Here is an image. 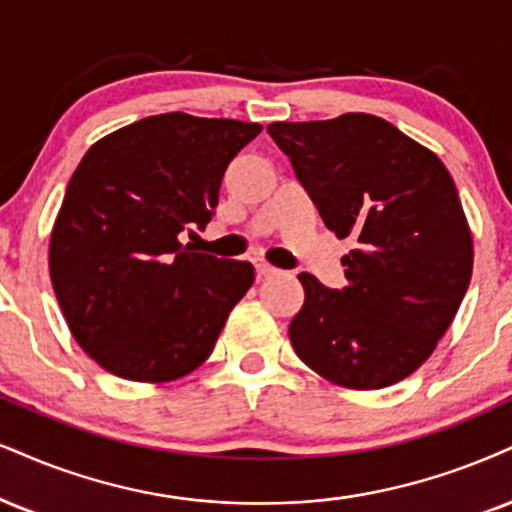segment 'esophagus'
Instances as JSON below:
<instances>
[{"instance_id":"obj_1","label":"esophagus","mask_w":512,"mask_h":512,"mask_svg":"<svg viewBox=\"0 0 512 512\" xmlns=\"http://www.w3.org/2000/svg\"><path fill=\"white\" fill-rule=\"evenodd\" d=\"M256 273H258V277H273V275H277V268H273V266H268V263H256Z\"/></svg>"}]
</instances>
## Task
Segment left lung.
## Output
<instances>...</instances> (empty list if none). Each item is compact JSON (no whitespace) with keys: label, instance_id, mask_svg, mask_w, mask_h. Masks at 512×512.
Listing matches in <instances>:
<instances>
[{"label":"left lung","instance_id":"obj_1","mask_svg":"<svg viewBox=\"0 0 512 512\" xmlns=\"http://www.w3.org/2000/svg\"><path fill=\"white\" fill-rule=\"evenodd\" d=\"M296 180L339 239L346 287L301 273L304 306L289 325L296 356L349 389H382L430 358L472 275V235L444 163L370 116L270 123Z\"/></svg>","mask_w":512,"mask_h":512}]
</instances>
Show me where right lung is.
Wrapping results in <instances>:
<instances>
[{
  "label": "right lung",
  "mask_w": 512,
  "mask_h": 512,
  "mask_svg": "<svg viewBox=\"0 0 512 512\" xmlns=\"http://www.w3.org/2000/svg\"><path fill=\"white\" fill-rule=\"evenodd\" d=\"M263 128L161 113L92 144L66 187L49 273L87 356L135 382L178 380L211 356L254 266L201 254L230 161Z\"/></svg>",
  "instance_id": "add662e5"
}]
</instances>
